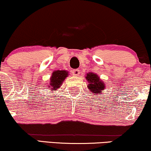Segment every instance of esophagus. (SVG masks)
<instances>
[{
    "instance_id": "esophagus-1",
    "label": "esophagus",
    "mask_w": 151,
    "mask_h": 151,
    "mask_svg": "<svg viewBox=\"0 0 151 151\" xmlns=\"http://www.w3.org/2000/svg\"><path fill=\"white\" fill-rule=\"evenodd\" d=\"M72 73H73V75L74 76H78L80 75V71L79 69H75V70H73V71H72Z\"/></svg>"
}]
</instances>
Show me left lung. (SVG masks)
Wrapping results in <instances>:
<instances>
[{
    "label": "left lung",
    "mask_w": 151,
    "mask_h": 151,
    "mask_svg": "<svg viewBox=\"0 0 151 151\" xmlns=\"http://www.w3.org/2000/svg\"><path fill=\"white\" fill-rule=\"evenodd\" d=\"M86 80H87V87L89 91H91V93L98 96L101 95L102 91L105 89V84L102 80L97 74L91 73H87L85 76Z\"/></svg>",
    "instance_id": "1"
}]
</instances>
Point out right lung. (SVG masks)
I'll list each match as a JSON object with an SVG mask.
<instances>
[{
    "label": "right lung",
    "mask_w": 151,
    "mask_h": 151,
    "mask_svg": "<svg viewBox=\"0 0 151 151\" xmlns=\"http://www.w3.org/2000/svg\"><path fill=\"white\" fill-rule=\"evenodd\" d=\"M68 76V71L65 70H58L52 72L50 76V81L48 83V87L50 89L56 91L59 88L61 87L64 80Z\"/></svg>",
    "instance_id": "1"
}]
</instances>
